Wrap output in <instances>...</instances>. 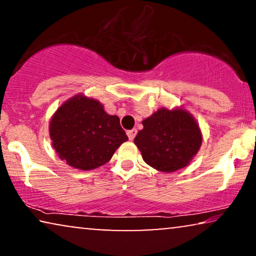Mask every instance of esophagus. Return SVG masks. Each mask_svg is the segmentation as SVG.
Masks as SVG:
<instances>
[{
	"mask_svg": "<svg viewBox=\"0 0 256 256\" xmlns=\"http://www.w3.org/2000/svg\"><path fill=\"white\" fill-rule=\"evenodd\" d=\"M136 134H138V130L136 129H132V130H128L127 132V135H128V138L130 140V141H132V140L135 138Z\"/></svg>",
	"mask_w": 256,
	"mask_h": 256,
	"instance_id": "34e87169",
	"label": "esophagus"
}]
</instances>
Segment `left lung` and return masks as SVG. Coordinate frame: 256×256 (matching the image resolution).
Instances as JSON below:
<instances>
[{
  "instance_id": "8db88e82",
  "label": "left lung",
  "mask_w": 256,
  "mask_h": 256,
  "mask_svg": "<svg viewBox=\"0 0 256 256\" xmlns=\"http://www.w3.org/2000/svg\"><path fill=\"white\" fill-rule=\"evenodd\" d=\"M134 140L150 166L174 172L186 166L202 144L200 129L184 110H158L142 122Z\"/></svg>"
}]
</instances>
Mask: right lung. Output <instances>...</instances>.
Here are the masks:
<instances>
[{
  "label": "right lung",
  "mask_w": 256,
  "mask_h": 256,
  "mask_svg": "<svg viewBox=\"0 0 256 256\" xmlns=\"http://www.w3.org/2000/svg\"><path fill=\"white\" fill-rule=\"evenodd\" d=\"M50 136L58 156L80 170L106 164L128 140L120 118L108 115L99 101L82 96L58 108L50 122Z\"/></svg>",
  "instance_id": "1"
}]
</instances>
